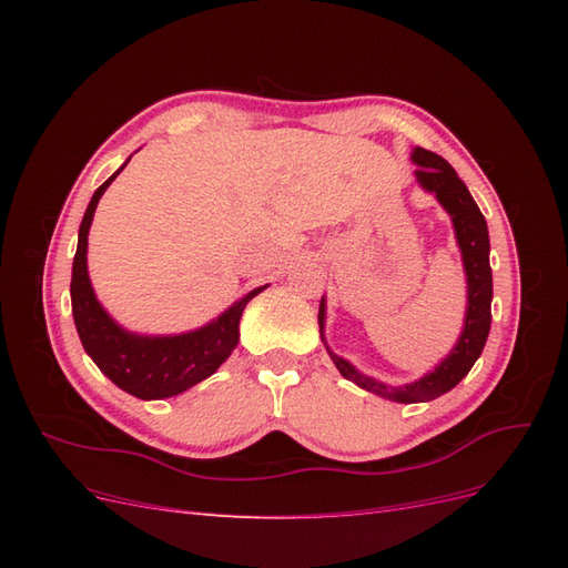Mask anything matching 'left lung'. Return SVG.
<instances>
[{"instance_id":"1","label":"left lung","mask_w":568,"mask_h":568,"mask_svg":"<svg viewBox=\"0 0 568 568\" xmlns=\"http://www.w3.org/2000/svg\"><path fill=\"white\" fill-rule=\"evenodd\" d=\"M412 161L419 165L415 170L419 184L426 189V192H434L436 199L443 203V209L450 213L455 234H457V244L462 248L464 270H467L469 305H467V317H464V329H462L457 346L432 374L422 376V379L415 384L398 386V388L379 384V382H374L372 376L359 374L351 363H346V359L326 348L334 359L336 369L346 376L348 382L357 384L359 388L382 395V398H388L393 403H426V400H434V398H438V395L455 388L474 367L480 351H484V346H486V338L490 332L493 272H490V261H488L490 242H488L486 217L478 211V205L471 199L467 184L457 178L455 168L445 159H440L438 153L417 146L415 151H412ZM317 320H320V332H322L324 298L320 303Z\"/></svg>"}]
</instances>
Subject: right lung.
<instances>
[{
  "label": "right lung",
  "mask_w": 568,
  "mask_h": 568,
  "mask_svg": "<svg viewBox=\"0 0 568 568\" xmlns=\"http://www.w3.org/2000/svg\"><path fill=\"white\" fill-rule=\"evenodd\" d=\"M118 173L97 189L82 217L71 280L73 320L82 348L90 353L97 367L118 388L142 400L173 398V395H180L194 384L209 379L232 355L239 343V320H242L244 307L265 286L253 288L248 296L234 303L227 313H222L215 322L199 332L180 336H136L118 326L106 315L104 307L99 305L88 274V232L101 194L106 192Z\"/></svg>",
  "instance_id": "1"
}]
</instances>
